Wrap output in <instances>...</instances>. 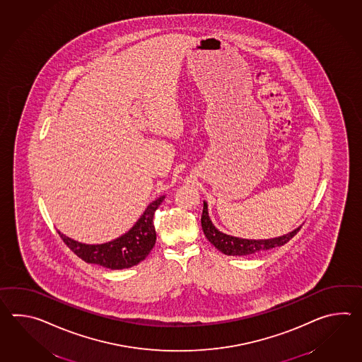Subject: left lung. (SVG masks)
Here are the masks:
<instances>
[{
	"instance_id": "1",
	"label": "left lung",
	"mask_w": 362,
	"mask_h": 362,
	"mask_svg": "<svg viewBox=\"0 0 362 362\" xmlns=\"http://www.w3.org/2000/svg\"><path fill=\"white\" fill-rule=\"evenodd\" d=\"M201 226L202 231L205 233L206 239L222 253L227 256H248V255H256L264 250H273L275 247H281L286 243H288L301 227H298L292 233H286L279 238L274 239H266V240H250V239H240L235 238L231 235L218 231L216 226L210 221L209 213H208V204L204 201V209L201 216Z\"/></svg>"
}]
</instances>
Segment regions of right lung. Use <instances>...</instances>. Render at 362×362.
<instances>
[{
  "instance_id": "add662e5",
  "label": "right lung",
  "mask_w": 362,
  "mask_h": 362,
  "mask_svg": "<svg viewBox=\"0 0 362 362\" xmlns=\"http://www.w3.org/2000/svg\"><path fill=\"white\" fill-rule=\"evenodd\" d=\"M165 196L153 201L136 223L119 238L104 244H83L59 233L64 244L87 264L104 266L112 270L129 269L141 262L156 244V230L153 225L154 211L161 205Z\"/></svg>"
}]
</instances>
